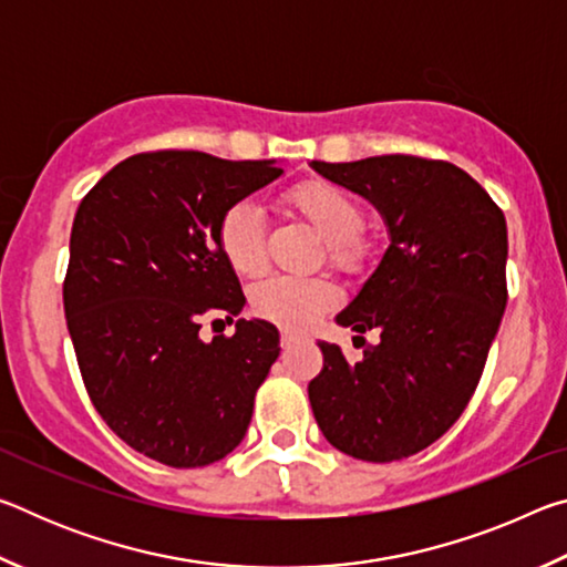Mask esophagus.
<instances>
[{
	"instance_id": "34e87169",
	"label": "esophagus",
	"mask_w": 567,
	"mask_h": 567,
	"mask_svg": "<svg viewBox=\"0 0 567 567\" xmlns=\"http://www.w3.org/2000/svg\"><path fill=\"white\" fill-rule=\"evenodd\" d=\"M300 340L297 338V334L292 332V330H282V334H280V342H282V348H292V344Z\"/></svg>"
}]
</instances>
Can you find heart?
I'll list each match as a JSON object with an SVG mask.
<instances>
[{"instance_id": "1", "label": "heart", "mask_w": 567, "mask_h": 567, "mask_svg": "<svg viewBox=\"0 0 567 567\" xmlns=\"http://www.w3.org/2000/svg\"><path fill=\"white\" fill-rule=\"evenodd\" d=\"M285 203L302 215L328 243V257L340 270H360L370 257L368 239L360 235L362 209L342 187L324 179H307L285 192ZM219 249L237 275L257 277L267 267L265 217L252 199H239L225 209L217 227ZM334 295L320 280L270 277L255 287L252 305L267 320L290 328H307L328 310Z\"/></svg>"}]
</instances>
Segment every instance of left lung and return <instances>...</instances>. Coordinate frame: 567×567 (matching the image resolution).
Segmentation results:
<instances>
[{
    "label": "left lung",
    "mask_w": 567,
    "mask_h": 567,
    "mask_svg": "<svg viewBox=\"0 0 567 567\" xmlns=\"http://www.w3.org/2000/svg\"><path fill=\"white\" fill-rule=\"evenodd\" d=\"M312 167L380 209L390 247L338 315L358 332L362 358L318 342L322 370L307 395L332 447L392 463L443 437L473 398L507 305L505 215L443 159L380 155ZM364 331L379 340L368 346Z\"/></svg>",
    "instance_id": "obj_1"
}]
</instances>
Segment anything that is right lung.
I'll return each mask as SVG.
<instances>
[{"instance_id": "obj_1", "label": "right lung", "mask_w": 567, "mask_h": 567, "mask_svg": "<svg viewBox=\"0 0 567 567\" xmlns=\"http://www.w3.org/2000/svg\"><path fill=\"white\" fill-rule=\"evenodd\" d=\"M280 175L275 159L142 152L76 207L62 290L76 364L112 433L162 465L203 467L233 453L280 354L267 320L199 338L207 312L233 322L245 307L219 219Z\"/></svg>"}]
</instances>
